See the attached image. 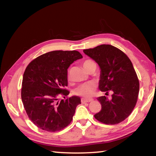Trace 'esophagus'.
<instances>
[{"mask_svg":"<svg viewBox=\"0 0 156 156\" xmlns=\"http://www.w3.org/2000/svg\"><path fill=\"white\" fill-rule=\"evenodd\" d=\"M92 101H93V99H85V98L81 99L82 103H86V102H90Z\"/></svg>","mask_w":156,"mask_h":156,"instance_id":"1","label":"esophagus"}]
</instances>
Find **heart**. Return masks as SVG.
I'll list each match as a JSON object with an SVG mask.
<instances>
[{"mask_svg": "<svg viewBox=\"0 0 156 156\" xmlns=\"http://www.w3.org/2000/svg\"><path fill=\"white\" fill-rule=\"evenodd\" d=\"M94 65H96V62L91 60H86L83 62V67L87 71H88L92 66ZM95 89H96L95 84L92 82H88V83L82 84L80 85H79L78 87H76L74 89V94L77 96L84 98H90L94 94Z\"/></svg>", "mask_w": 156, "mask_h": 156, "instance_id": "obj_1", "label": "heart"}]
</instances>
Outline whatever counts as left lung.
<instances>
[{
  "label": "left lung",
  "instance_id": "1",
  "mask_svg": "<svg viewBox=\"0 0 156 156\" xmlns=\"http://www.w3.org/2000/svg\"><path fill=\"white\" fill-rule=\"evenodd\" d=\"M83 51L100 66V91L106 92L107 96L110 90L113 91L111 99L105 96L97 98L102 108L95 118L106 125L122 122L133 110L139 93V80L131 61L122 51L111 44Z\"/></svg>",
  "mask_w": 156,
  "mask_h": 156
}]
</instances>
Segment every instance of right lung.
Wrapping results in <instances>:
<instances>
[{
	"label": "right lung",
	"instance_id": "obj_1",
	"mask_svg": "<svg viewBox=\"0 0 156 156\" xmlns=\"http://www.w3.org/2000/svg\"><path fill=\"white\" fill-rule=\"evenodd\" d=\"M83 58L78 51H53L37 57L23 74L21 98L30 120L37 127L48 132L65 129L72 121L78 96L68 97L67 69ZM64 98L61 101L58 97Z\"/></svg>",
	"mask_w": 156,
	"mask_h": 156
}]
</instances>
